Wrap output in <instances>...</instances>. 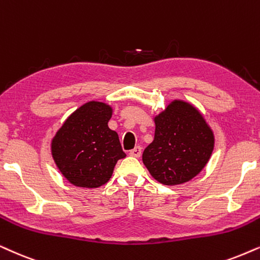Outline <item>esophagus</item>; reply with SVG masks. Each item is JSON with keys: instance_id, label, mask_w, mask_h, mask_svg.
Wrapping results in <instances>:
<instances>
[{"instance_id": "34e87169", "label": "esophagus", "mask_w": 260, "mask_h": 260, "mask_svg": "<svg viewBox=\"0 0 260 260\" xmlns=\"http://www.w3.org/2000/svg\"><path fill=\"white\" fill-rule=\"evenodd\" d=\"M129 154L132 157H137V158H138V157H140L141 156V147L136 146L133 150L129 151Z\"/></svg>"}]
</instances>
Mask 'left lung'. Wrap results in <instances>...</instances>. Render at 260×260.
Segmentation results:
<instances>
[{"label": "left lung", "instance_id": "8db88e82", "mask_svg": "<svg viewBox=\"0 0 260 260\" xmlns=\"http://www.w3.org/2000/svg\"><path fill=\"white\" fill-rule=\"evenodd\" d=\"M154 139L143 152L151 175L163 185H180L202 172L215 138L203 115L182 101H174L154 117Z\"/></svg>", "mask_w": 260, "mask_h": 260}]
</instances>
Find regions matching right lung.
I'll return each instance as SVG.
<instances>
[{"mask_svg":"<svg viewBox=\"0 0 260 260\" xmlns=\"http://www.w3.org/2000/svg\"><path fill=\"white\" fill-rule=\"evenodd\" d=\"M113 110L88 102L64 121L51 143L57 168L72 185L96 188L109 181L117 160L126 157L119 136L108 127Z\"/></svg>","mask_w":260,"mask_h":260,"instance_id":"obj_1","label":"right lung"}]
</instances>
